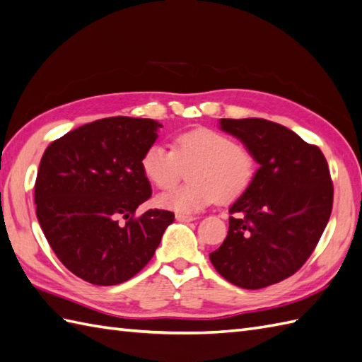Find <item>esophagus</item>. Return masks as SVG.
I'll use <instances>...</instances> for the list:
<instances>
[{
	"mask_svg": "<svg viewBox=\"0 0 362 362\" xmlns=\"http://www.w3.org/2000/svg\"><path fill=\"white\" fill-rule=\"evenodd\" d=\"M176 221H180V223H190V221H193V219H195V216H190V215H181V214H176Z\"/></svg>",
	"mask_w": 362,
	"mask_h": 362,
	"instance_id": "1",
	"label": "esophagus"
}]
</instances>
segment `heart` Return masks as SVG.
Here are the masks:
<instances>
[{
  "label": "heart",
  "mask_w": 362,
  "mask_h": 362,
  "mask_svg": "<svg viewBox=\"0 0 362 362\" xmlns=\"http://www.w3.org/2000/svg\"><path fill=\"white\" fill-rule=\"evenodd\" d=\"M187 184L163 192L158 204L163 209L189 215L210 206L240 198L255 176V158L223 132L195 129L175 138L173 148L153 144L141 160L146 178L156 187L167 189L181 178L189 167Z\"/></svg>",
  "instance_id": "b5f03b06"
}]
</instances>
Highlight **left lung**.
Returning <instances> with one entry per match:
<instances>
[{
  "label": "left lung",
  "instance_id": "obj_1",
  "mask_svg": "<svg viewBox=\"0 0 362 362\" xmlns=\"http://www.w3.org/2000/svg\"><path fill=\"white\" fill-rule=\"evenodd\" d=\"M259 164L250 187L228 209L224 243L209 257L238 287L257 290L301 269L329 223L333 186L316 146L293 130L261 118L219 119Z\"/></svg>",
  "mask_w": 362,
  "mask_h": 362
}]
</instances>
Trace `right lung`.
Returning a JSON list of instances; mask_svg holds the SVG:
<instances>
[{"instance_id": "obj_1", "label": "right lung", "mask_w": 362, "mask_h": 362, "mask_svg": "<svg viewBox=\"0 0 362 362\" xmlns=\"http://www.w3.org/2000/svg\"><path fill=\"white\" fill-rule=\"evenodd\" d=\"M161 127L147 118L98 119L54 141L41 158L38 223L58 259L87 283L117 286L135 276L173 223L172 211L158 209L134 218L152 197L141 160Z\"/></svg>"}]
</instances>
